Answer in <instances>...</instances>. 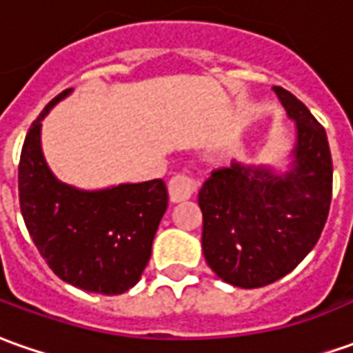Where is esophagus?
I'll return each instance as SVG.
<instances>
[{
	"mask_svg": "<svg viewBox=\"0 0 353 353\" xmlns=\"http://www.w3.org/2000/svg\"><path fill=\"white\" fill-rule=\"evenodd\" d=\"M196 183L187 176H176L170 179L168 183V195H170V203H183L191 195L195 193Z\"/></svg>",
	"mask_w": 353,
	"mask_h": 353,
	"instance_id": "obj_1",
	"label": "esophagus"
}]
</instances>
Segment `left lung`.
I'll use <instances>...</instances> for the list:
<instances>
[{
  "instance_id": "8db88e82",
  "label": "left lung",
  "mask_w": 353,
  "mask_h": 353,
  "mask_svg": "<svg viewBox=\"0 0 353 353\" xmlns=\"http://www.w3.org/2000/svg\"><path fill=\"white\" fill-rule=\"evenodd\" d=\"M272 90L296 123L282 166L234 160L199 191L207 265L226 284L245 290L276 282L307 257L332 199L327 131L292 92Z\"/></svg>"
}]
</instances>
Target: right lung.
<instances>
[{
	"label": "right lung",
	"mask_w": 353,
	"mask_h": 353,
	"mask_svg": "<svg viewBox=\"0 0 353 353\" xmlns=\"http://www.w3.org/2000/svg\"><path fill=\"white\" fill-rule=\"evenodd\" d=\"M73 92L57 94L26 133L19 201L48 267L71 286L117 296L139 282L168 208L162 179L83 189L61 181L42 150V119Z\"/></svg>",
	"instance_id": "1"
}]
</instances>
